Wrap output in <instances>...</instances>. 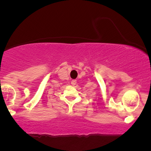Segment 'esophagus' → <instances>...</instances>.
Returning <instances> with one entry per match:
<instances>
[{"instance_id": "esophagus-1", "label": "esophagus", "mask_w": 151, "mask_h": 151, "mask_svg": "<svg viewBox=\"0 0 151 151\" xmlns=\"http://www.w3.org/2000/svg\"><path fill=\"white\" fill-rule=\"evenodd\" d=\"M71 84H72V86L76 85V84H77V80H75V79H73V80H72V81H71Z\"/></svg>"}]
</instances>
